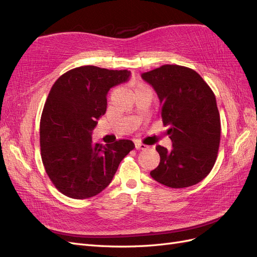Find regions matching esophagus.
Listing matches in <instances>:
<instances>
[{"label": "esophagus", "instance_id": "34e87169", "mask_svg": "<svg viewBox=\"0 0 257 257\" xmlns=\"http://www.w3.org/2000/svg\"><path fill=\"white\" fill-rule=\"evenodd\" d=\"M135 147H136V149H142V150L148 149V146H146V145H144L142 143H139V142L135 143Z\"/></svg>", "mask_w": 257, "mask_h": 257}]
</instances>
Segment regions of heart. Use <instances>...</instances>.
Here are the masks:
<instances>
[{
  "mask_svg": "<svg viewBox=\"0 0 257 257\" xmlns=\"http://www.w3.org/2000/svg\"><path fill=\"white\" fill-rule=\"evenodd\" d=\"M139 88H143V85H139V87H137V88H136V90H137V89H139Z\"/></svg>",
  "mask_w": 257,
  "mask_h": 257,
  "instance_id": "obj_1",
  "label": "heart"
}]
</instances>
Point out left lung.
<instances>
[{"label":"left lung","instance_id":"obj_1","mask_svg":"<svg viewBox=\"0 0 257 257\" xmlns=\"http://www.w3.org/2000/svg\"><path fill=\"white\" fill-rule=\"evenodd\" d=\"M142 78L157 92L173 142L170 150L155 148L161 160L151 177L173 189L200 182L211 172L220 146V113L212 90L199 74L180 65H163Z\"/></svg>","mask_w":257,"mask_h":257}]
</instances>
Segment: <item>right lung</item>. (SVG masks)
Instances as JSON below:
<instances>
[{"label": "right lung", "instance_id": "obj_1", "mask_svg": "<svg viewBox=\"0 0 257 257\" xmlns=\"http://www.w3.org/2000/svg\"><path fill=\"white\" fill-rule=\"evenodd\" d=\"M131 72L80 66L59 77L46 100L40 126L42 161L65 196L85 199L105 190L120 162L135 148L128 139L94 144L92 132L106 112L107 94Z\"/></svg>", "mask_w": 257, "mask_h": 257}]
</instances>
